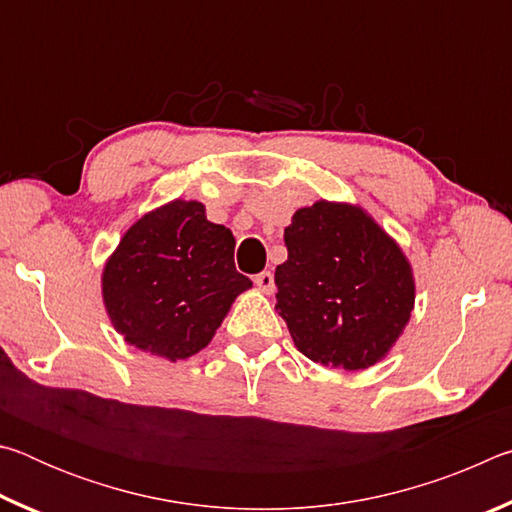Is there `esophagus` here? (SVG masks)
Returning <instances> with one entry per match:
<instances>
[{"label":"esophagus","mask_w":512,"mask_h":512,"mask_svg":"<svg viewBox=\"0 0 512 512\" xmlns=\"http://www.w3.org/2000/svg\"><path fill=\"white\" fill-rule=\"evenodd\" d=\"M255 284L259 289H262L264 293H273L275 289V280H273V273L271 271H262L255 275Z\"/></svg>","instance_id":"1"}]
</instances>
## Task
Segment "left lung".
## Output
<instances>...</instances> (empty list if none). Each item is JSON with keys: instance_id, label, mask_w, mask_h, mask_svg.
I'll list each match as a JSON object with an SVG mask.
<instances>
[{"instance_id": "obj_1", "label": "left lung", "mask_w": 512, "mask_h": 512, "mask_svg": "<svg viewBox=\"0 0 512 512\" xmlns=\"http://www.w3.org/2000/svg\"><path fill=\"white\" fill-rule=\"evenodd\" d=\"M284 244L275 309L296 348L327 368L377 363L415 300L411 266L395 241L361 207L318 201L293 214Z\"/></svg>"}]
</instances>
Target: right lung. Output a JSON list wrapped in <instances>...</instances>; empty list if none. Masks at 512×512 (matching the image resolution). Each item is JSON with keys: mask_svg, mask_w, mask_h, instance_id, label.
Segmentation results:
<instances>
[{"mask_svg": "<svg viewBox=\"0 0 512 512\" xmlns=\"http://www.w3.org/2000/svg\"><path fill=\"white\" fill-rule=\"evenodd\" d=\"M250 287L235 268L232 232L207 221L196 201L144 214L103 271V300L117 332L169 361L203 350L232 300Z\"/></svg>", "mask_w": 512, "mask_h": 512, "instance_id": "obj_1", "label": "right lung"}]
</instances>
